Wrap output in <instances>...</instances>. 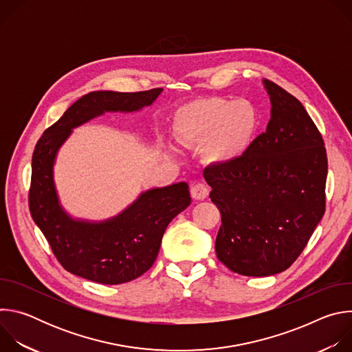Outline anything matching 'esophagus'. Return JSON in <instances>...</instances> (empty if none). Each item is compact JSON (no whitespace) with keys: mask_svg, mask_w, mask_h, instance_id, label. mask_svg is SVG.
I'll return each instance as SVG.
<instances>
[{"mask_svg":"<svg viewBox=\"0 0 352 352\" xmlns=\"http://www.w3.org/2000/svg\"><path fill=\"white\" fill-rule=\"evenodd\" d=\"M190 195L193 199L196 200H204L208 197L209 195V188L202 184V182H197V184H193L192 188H190Z\"/></svg>","mask_w":352,"mask_h":352,"instance_id":"34e87169","label":"esophagus"}]
</instances>
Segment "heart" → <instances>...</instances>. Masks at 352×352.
<instances>
[{
  "label": "heart",
  "mask_w": 352,
  "mask_h": 352,
  "mask_svg": "<svg viewBox=\"0 0 352 352\" xmlns=\"http://www.w3.org/2000/svg\"><path fill=\"white\" fill-rule=\"evenodd\" d=\"M256 128L258 111L246 100L209 97L185 109L179 140L185 146L205 144L208 162L226 164L245 152Z\"/></svg>",
  "instance_id": "b5f03b06"
}]
</instances>
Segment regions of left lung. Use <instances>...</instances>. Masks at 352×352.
<instances>
[{
	"mask_svg": "<svg viewBox=\"0 0 352 352\" xmlns=\"http://www.w3.org/2000/svg\"><path fill=\"white\" fill-rule=\"evenodd\" d=\"M272 117L238 159L205 168L221 213L216 255L231 272L266 277L302 254L326 210L323 138L298 98L272 80Z\"/></svg>",
	"mask_w": 352,
	"mask_h": 352,
	"instance_id": "obj_1",
	"label": "left lung"
}]
</instances>
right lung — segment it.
<instances>
[{
  "label": "right lung",
  "mask_w": 352,
  "mask_h": 352,
  "mask_svg": "<svg viewBox=\"0 0 352 352\" xmlns=\"http://www.w3.org/2000/svg\"><path fill=\"white\" fill-rule=\"evenodd\" d=\"M162 87L120 93L91 91L75 102L64 116L44 131L32 157L29 209L63 267L100 284H122L153 266L170 221L190 205L186 182L155 188L106 221L75 220L60 205L53 166L71 129L106 111H138L150 106Z\"/></svg>",
  "instance_id": "right-lung-1"
}]
</instances>
